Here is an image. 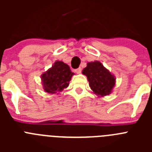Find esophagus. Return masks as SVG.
Returning a JSON list of instances; mask_svg holds the SVG:
<instances>
[{
	"label": "esophagus",
	"mask_w": 152,
	"mask_h": 152,
	"mask_svg": "<svg viewBox=\"0 0 152 152\" xmlns=\"http://www.w3.org/2000/svg\"><path fill=\"white\" fill-rule=\"evenodd\" d=\"M75 72H76L77 74H80V72H81V68H77V69H75Z\"/></svg>",
	"instance_id": "esophagus-1"
}]
</instances>
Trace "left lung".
<instances>
[{
  "instance_id": "obj_1",
  "label": "left lung",
  "mask_w": 152,
  "mask_h": 152,
  "mask_svg": "<svg viewBox=\"0 0 152 152\" xmlns=\"http://www.w3.org/2000/svg\"><path fill=\"white\" fill-rule=\"evenodd\" d=\"M89 81L91 89L98 96H104L111 94L116 84V77L100 61H91L82 71Z\"/></svg>"
}]
</instances>
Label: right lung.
<instances>
[{"label": "right lung", "mask_w": 152, "mask_h": 152, "mask_svg": "<svg viewBox=\"0 0 152 152\" xmlns=\"http://www.w3.org/2000/svg\"><path fill=\"white\" fill-rule=\"evenodd\" d=\"M74 75L68 64L61 61H56L52 68L41 75L44 91L51 94H58L68 88Z\"/></svg>", "instance_id": "obj_1"}]
</instances>
